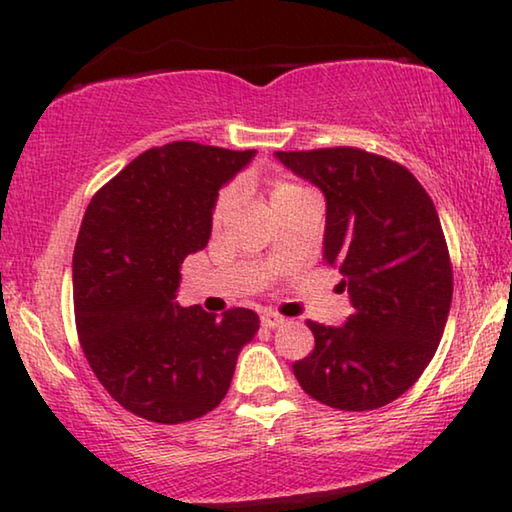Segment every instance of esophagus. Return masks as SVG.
<instances>
[{
  "mask_svg": "<svg viewBox=\"0 0 512 512\" xmlns=\"http://www.w3.org/2000/svg\"><path fill=\"white\" fill-rule=\"evenodd\" d=\"M262 325L266 329H275V327H282L284 325V318L280 314H273V311H268V314L262 316Z\"/></svg>",
  "mask_w": 512,
  "mask_h": 512,
  "instance_id": "obj_1",
  "label": "esophagus"
}]
</instances>
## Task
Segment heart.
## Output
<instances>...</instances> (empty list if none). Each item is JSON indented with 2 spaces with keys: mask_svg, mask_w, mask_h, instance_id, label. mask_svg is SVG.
<instances>
[{
  "mask_svg": "<svg viewBox=\"0 0 512 512\" xmlns=\"http://www.w3.org/2000/svg\"><path fill=\"white\" fill-rule=\"evenodd\" d=\"M266 194H268V203H271L273 212H280V210H284V207H289L293 203L305 201V198L314 196L307 187L293 183V180H289V178L268 180ZM237 203H239V192H237V189H225V192L219 196V201H216V205H214L212 223L214 225H221L232 212H235Z\"/></svg>",
  "mask_w": 512,
  "mask_h": 512,
  "instance_id": "obj_1",
  "label": "heart"
}]
</instances>
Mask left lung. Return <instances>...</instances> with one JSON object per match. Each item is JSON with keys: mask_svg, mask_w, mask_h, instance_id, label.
I'll use <instances>...</instances> for the list:
<instances>
[{"mask_svg": "<svg viewBox=\"0 0 512 512\" xmlns=\"http://www.w3.org/2000/svg\"><path fill=\"white\" fill-rule=\"evenodd\" d=\"M275 158L323 192V257L341 271L352 302L343 327L307 320L316 345L293 375L332 409L391 404L429 366L452 305L436 207L409 169L375 153L336 146Z\"/></svg>", "mask_w": 512, "mask_h": 512, "instance_id": "1", "label": "left lung"}]
</instances>
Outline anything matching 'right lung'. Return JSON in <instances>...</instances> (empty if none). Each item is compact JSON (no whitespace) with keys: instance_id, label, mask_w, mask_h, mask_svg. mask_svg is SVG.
I'll use <instances>...</instances> for the list:
<instances>
[{"instance_id":"right-lung-1","label":"right lung","mask_w":512,"mask_h":512,"mask_svg":"<svg viewBox=\"0 0 512 512\" xmlns=\"http://www.w3.org/2000/svg\"><path fill=\"white\" fill-rule=\"evenodd\" d=\"M255 151L196 142L151 149L103 185L85 210L72 259L76 332L90 368L137 418L178 424L221 404L255 311L221 318L180 307V264L203 250L219 189Z\"/></svg>"}]
</instances>
